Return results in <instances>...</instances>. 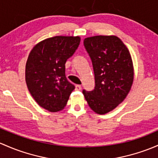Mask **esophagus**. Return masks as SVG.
<instances>
[{"instance_id": "esophagus-1", "label": "esophagus", "mask_w": 158, "mask_h": 158, "mask_svg": "<svg viewBox=\"0 0 158 158\" xmlns=\"http://www.w3.org/2000/svg\"><path fill=\"white\" fill-rule=\"evenodd\" d=\"M82 89V86L80 85H76V90L77 91H80Z\"/></svg>"}]
</instances>
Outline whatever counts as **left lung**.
I'll return each instance as SVG.
<instances>
[{
	"label": "left lung",
	"mask_w": 158,
	"mask_h": 158,
	"mask_svg": "<svg viewBox=\"0 0 158 158\" xmlns=\"http://www.w3.org/2000/svg\"><path fill=\"white\" fill-rule=\"evenodd\" d=\"M83 43L92 60L95 86L82 93L93 111L105 114L122 103L130 91L134 78L132 57L115 35L86 38Z\"/></svg>",
	"instance_id": "left-lung-1"
}]
</instances>
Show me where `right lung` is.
Returning <instances> with one entry per match:
<instances>
[{
    "mask_svg": "<svg viewBox=\"0 0 158 158\" xmlns=\"http://www.w3.org/2000/svg\"><path fill=\"white\" fill-rule=\"evenodd\" d=\"M79 43V36H54L38 43L28 57V89L37 104L50 112L64 109L74 90L66 77L65 64Z\"/></svg>",
    "mask_w": 158,
    "mask_h": 158,
    "instance_id": "right-lung-1",
    "label": "right lung"
}]
</instances>
